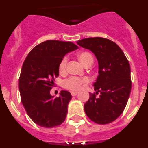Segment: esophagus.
<instances>
[{"instance_id": "1", "label": "esophagus", "mask_w": 148, "mask_h": 148, "mask_svg": "<svg viewBox=\"0 0 148 148\" xmlns=\"http://www.w3.org/2000/svg\"><path fill=\"white\" fill-rule=\"evenodd\" d=\"M78 92H71L72 96H75L76 95H78Z\"/></svg>"}]
</instances>
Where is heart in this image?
Masks as SVG:
<instances>
[{
    "mask_svg": "<svg viewBox=\"0 0 148 148\" xmlns=\"http://www.w3.org/2000/svg\"><path fill=\"white\" fill-rule=\"evenodd\" d=\"M78 58L84 66L89 63H92L93 61V57H92V54L88 52H82V53H78ZM66 61H67L66 58H64L60 62L59 66H58L60 73H64L66 70ZM88 82L89 81L87 78H80L78 77L72 76L65 80L64 85L65 88L68 89V90H79L82 89L84 84H87Z\"/></svg>",
    "mask_w": 148,
    "mask_h": 148,
    "instance_id": "heart-1",
    "label": "heart"
}]
</instances>
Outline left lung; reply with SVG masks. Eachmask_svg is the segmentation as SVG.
<instances>
[{
  "label": "left lung",
  "mask_w": 148,
  "mask_h": 148,
  "mask_svg": "<svg viewBox=\"0 0 148 148\" xmlns=\"http://www.w3.org/2000/svg\"><path fill=\"white\" fill-rule=\"evenodd\" d=\"M92 51L99 63V75L93 84L94 93L84 104L90 120L99 125L113 122L123 113L131 90L130 66L123 51L116 43L101 37L77 41ZM99 93V97L96 95Z\"/></svg>",
  "instance_id": "left-lung-1"
}]
</instances>
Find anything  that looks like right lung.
<instances>
[{"label": "right lung", "instance_id": "obj_1", "mask_svg": "<svg viewBox=\"0 0 148 148\" xmlns=\"http://www.w3.org/2000/svg\"><path fill=\"white\" fill-rule=\"evenodd\" d=\"M78 48L69 41L46 40L35 46L23 62L19 78L21 99L27 115L39 126H58L66 119L71 94L61 90L59 97L54 99L50 90L59 75L61 61Z\"/></svg>", "mask_w": 148, "mask_h": 148}]
</instances>
